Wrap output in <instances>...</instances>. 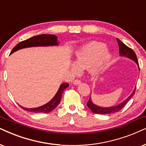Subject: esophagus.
Listing matches in <instances>:
<instances>
[{"label": "esophagus", "instance_id": "obj_1", "mask_svg": "<svg viewBox=\"0 0 146 146\" xmlns=\"http://www.w3.org/2000/svg\"><path fill=\"white\" fill-rule=\"evenodd\" d=\"M80 84H81V81L79 80V79H75L74 82H73V84H74L75 86H77V85Z\"/></svg>", "mask_w": 146, "mask_h": 146}]
</instances>
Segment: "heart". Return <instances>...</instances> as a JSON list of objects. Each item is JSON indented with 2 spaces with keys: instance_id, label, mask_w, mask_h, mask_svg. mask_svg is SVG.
I'll list each match as a JSON object with an SVG mask.
<instances>
[{
  "instance_id": "obj_1",
  "label": "heart",
  "mask_w": 146,
  "mask_h": 146,
  "mask_svg": "<svg viewBox=\"0 0 146 146\" xmlns=\"http://www.w3.org/2000/svg\"><path fill=\"white\" fill-rule=\"evenodd\" d=\"M112 58V54L107 50L104 43L92 42L75 52L74 63L71 71L77 73L78 69H90L93 75H97L104 71Z\"/></svg>"
}]
</instances>
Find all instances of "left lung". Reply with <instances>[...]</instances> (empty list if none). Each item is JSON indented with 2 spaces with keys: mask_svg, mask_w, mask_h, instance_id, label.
<instances>
[{
  "mask_svg": "<svg viewBox=\"0 0 146 146\" xmlns=\"http://www.w3.org/2000/svg\"><path fill=\"white\" fill-rule=\"evenodd\" d=\"M118 44H119V54L121 56L123 57H126V58H129V59L133 60V61L137 64L138 69H139V63H138V60L137 56H136L135 52L131 48H129L127 46L125 45L124 43H123L119 39L117 38ZM135 88L131 95L129 96L126 100H125L123 102H122L120 104L115 105V106H110V107H102L99 106L98 105L94 104L93 102L92 101L91 97H90L89 100H88V103H87V106H88V108H90V110H92L94 113L96 114H112V113H115L119 110H121L122 108L124 107L125 104H127V102H128L129 100L133 97V96L134 95L135 91Z\"/></svg>",
  "mask_w": 146,
  "mask_h": 146,
  "instance_id": "1",
  "label": "left lung"
}]
</instances>
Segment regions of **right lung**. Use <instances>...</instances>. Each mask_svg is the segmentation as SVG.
<instances>
[{"label":"right lung","mask_w":146,"mask_h":146,"mask_svg":"<svg viewBox=\"0 0 146 146\" xmlns=\"http://www.w3.org/2000/svg\"><path fill=\"white\" fill-rule=\"evenodd\" d=\"M58 45V43L56 36L52 34H42L39 35V36L32 37V38H29L26 40L19 42L13 48L10 54H13L15 52L19 50L26 48L37 46H54ZM69 86V85L67 83H63V84L60 85L54 96L48 102L42 105L41 106L32 108H25V107L21 106H20L23 109L27 110V111L34 112V113H40V112L48 113V112L52 111L59 104L60 100H61L62 94L63 93L64 90Z\"/></svg>","instance_id":"obj_1"}]
</instances>
